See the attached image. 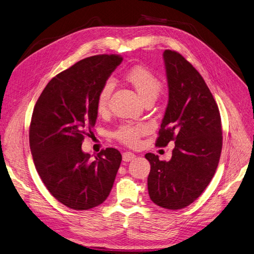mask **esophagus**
<instances>
[{"label": "esophagus", "mask_w": 254, "mask_h": 254, "mask_svg": "<svg viewBox=\"0 0 254 254\" xmlns=\"http://www.w3.org/2000/svg\"><path fill=\"white\" fill-rule=\"evenodd\" d=\"M135 158V154L132 153V152H125L124 154H122V159H124V161H130L133 160Z\"/></svg>", "instance_id": "esophagus-1"}]
</instances>
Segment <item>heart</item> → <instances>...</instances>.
<instances>
[{"mask_svg": "<svg viewBox=\"0 0 254 254\" xmlns=\"http://www.w3.org/2000/svg\"><path fill=\"white\" fill-rule=\"evenodd\" d=\"M127 82L133 85L143 101L156 99L162 88V83L159 78L153 71L144 66H134L126 73ZM115 83L112 79L106 80L98 92L96 98V110L99 114H104L108 111L111 96L113 94ZM148 127L145 125L126 124L121 126L116 132L115 137L119 141L127 145H137L139 139L146 133Z\"/></svg>", "mask_w": 254, "mask_h": 254, "instance_id": "obj_1", "label": "heart"}]
</instances>
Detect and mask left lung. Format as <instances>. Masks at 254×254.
I'll return each instance as SVG.
<instances>
[{"label":"left lung","instance_id":"1","mask_svg":"<svg viewBox=\"0 0 254 254\" xmlns=\"http://www.w3.org/2000/svg\"><path fill=\"white\" fill-rule=\"evenodd\" d=\"M169 101L157 146L175 141L169 161L145 154L151 163L150 198L157 206L179 210L191 204L213 178L223 146L218 106L200 73L174 51L163 52Z\"/></svg>","mask_w":254,"mask_h":254}]
</instances>
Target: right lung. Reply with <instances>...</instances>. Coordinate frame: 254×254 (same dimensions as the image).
<instances>
[{"label":"right lung","instance_id":"1","mask_svg":"<svg viewBox=\"0 0 254 254\" xmlns=\"http://www.w3.org/2000/svg\"><path fill=\"white\" fill-rule=\"evenodd\" d=\"M120 56L85 58L54 77L35 105L29 144L38 174L54 197L73 210L99 206L112 190L122 156L101 150L95 159L81 149L98 116L96 98Z\"/></svg>","mask_w":254,"mask_h":254}]
</instances>
